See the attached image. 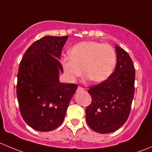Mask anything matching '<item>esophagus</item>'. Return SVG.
<instances>
[{
    "label": "esophagus",
    "mask_w": 152,
    "mask_h": 152,
    "mask_svg": "<svg viewBox=\"0 0 152 152\" xmlns=\"http://www.w3.org/2000/svg\"><path fill=\"white\" fill-rule=\"evenodd\" d=\"M84 90H85V89H84L83 87H81V86H79V87H78V88H77V91H78V92L84 91Z\"/></svg>",
    "instance_id": "1"
}]
</instances>
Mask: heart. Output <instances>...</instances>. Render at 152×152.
<instances>
[{"instance_id":"heart-1","label":"heart","mask_w":152,"mask_h":152,"mask_svg":"<svg viewBox=\"0 0 152 152\" xmlns=\"http://www.w3.org/2000/svg\"><path fill=\"white\" fill-rule=\"evenodd\" d=\"M115 50L109 44L85 41L71 48L69 56L62 58V65L70 81H75L84 73L92 82L100 83L113 74L116 65Z\"/></svg>"}]
</instances>
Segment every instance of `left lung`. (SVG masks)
<instances>
[{
  "label": "left lung",
  "instance_id": "left-lung-1",
  "mask_svg": "<svg viewBox=\"0 0 152 152\" xmlns=\"http://www.w3.org/2000/svg\"><path fill=\"white\" fill-rule=\"evenodd\" d=\"M117 63L107 80L89 87L92 102L86 108L89 126L102 134L113 132L127 121L134 93L135 70L126 50L115 45Z\"/></svg>",
  "mask_w": 152,
  "mask_h": 152
}]
</instances>
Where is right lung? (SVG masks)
I'll use <instances>...</instances> for the list:
<instances>
[{
    "label": "right lung",
    "mask_w": 152,
    "mask_h": 152,
    "mask_svg": "<svg viewBox=\"0 0 152 152\" xmlns=\"http://www.w3.org/2000/svg\"><path fill=\"white\" fill-rule=\"evenodd\" d=\"M68 36H46L24 53L18 73L17 96L24 121L34 129L49 132L62 124L78 85L59 82V62Z\"/></svg>",
    "instance_id": "obj_1"
}]
</instances>
